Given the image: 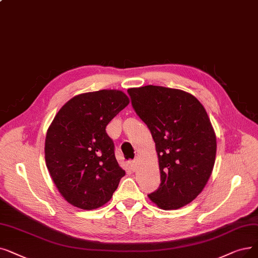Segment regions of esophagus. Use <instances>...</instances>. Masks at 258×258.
Returning a JSON list of instances; mask_svg holds the SVG:
<instances>
[{
    "label": "esophagus",
    "mask_w": 258,
    "mask_h": 258,
    "mask_svg": "<svg viewBox=\"0 0 258 258\" xmlns=\"http://www.w3.org/2000/svg\"><path fill=\"white\" fill-rule=\"evenodd\" d=\"M130 167H131V170H132L133 172H136V171L138 170V164H137L136 161H132V162L130 163Z\"/></svg>",
    "instance_id": "34e87169"
}]
</instances>
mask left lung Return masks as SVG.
Listing matches in <instances>:
<instances>
[{
    "mask_svg": "<svg viewBox=\"0 0 258 258\" xmlns=\"http://www.w3.org/2000/svg\"><path fill=\"white\" fill-rule=\"evenodd\" d=\"M127 93L158 155L161 183L148 196L162 210L184 207L203 191L215 163L216 135L207 111L181 89L147 85Z\"/></svg>",
    "mask_w": 258,
    "mask_h": 258,
    "instance_id": "left-lung-1",
    "label": "left lung"
}]
</instances>
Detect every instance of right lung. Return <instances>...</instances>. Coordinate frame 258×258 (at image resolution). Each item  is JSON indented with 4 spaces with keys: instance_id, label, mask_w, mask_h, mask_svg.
Wrapping results in <instances>:
<instances>
[{
    "instance_id": "right-lung-1",
    "label": "right lung",
    "mask_w": 258,
    "mask_h": 258,
    "mask_svg": "<svg viewBox=\"0 0 258 258\" xmlns=\"http://www.w3.org/2000/svg\"><path fill=\"white\" fill-rule=\"evenodd\" d=\"M130 103L117 89L85 93L54 116L45 139V161L62 197L82 210L104 206L125 175L105 127Z\"/></svg>"
}]
</instances>
